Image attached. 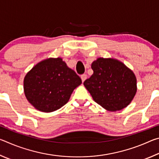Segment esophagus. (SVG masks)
I'll list each match as a JSON object with an SVG mask.
<instances>
[{"instance_id": "esophagus-1", "label": "esophagus", "mask_w": 159, "mask_h": 159, "mask_svg": "<svg viewBox=\"0 0 159 159\" xmlns=\"http://www.w3.org/2000/svg\"><path fill=\"white\" fill-rule=\"evenodd\" d=\"M80 78H81L82 82L83 83L85 80V79H87V75H86V74H83V75H81V76H80Z\"/></svg>"}]
</instances>
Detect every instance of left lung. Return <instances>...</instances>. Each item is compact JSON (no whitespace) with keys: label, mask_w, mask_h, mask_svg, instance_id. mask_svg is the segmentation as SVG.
Returning a JSON list of instances; mask_svg holds the SVG:
<instances>
[{"label":"left lung","mask_w":159,"mask_h":159,"mask_svg":"<svg viewBox=\"0 0 159 159\" xmlns=\"http://www.w3.org/2000/svg\"><path fill=\"white\" fill-rule=\"evenodd\" d=\"M93 74L83 85L94 101L108 111H120L133 100L137 79L131 69L113 58L99 57L91 65Z\"/></svg>","instance_id":"1"}]
</instances>
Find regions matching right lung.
I'll return each instance as SVG.
<instances>
[{
  "label": "right lung",
  "mask_w": 159,
  "mask_h": 159,
  "mask_svg": "<svg viewBox=\"0 0 159 159\" xmlns=\"http://www.w3.org/2000/svg\"><path fill=\"white\" fill-rule=\"evenodd\" d=\"M81 79L60 57L48 58L35 65L24 79V91L31 105L52 112L68 102Z\"/></svg>",
  "instance_id": "1"
}]
</instances>
